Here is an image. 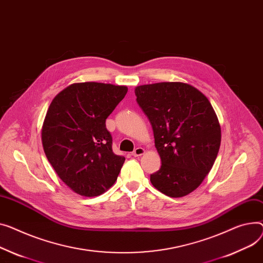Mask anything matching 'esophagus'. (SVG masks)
<instances>
[{"label": "esophagus", "mask_w": 263, "mask_h": 263, "mask_svg": "<svg viewBox=\"0 0 263 263\" xmlns=\"http://www.w3.org/2000/svg\"><path fill=\"white\" fill-rule=\"evenodd\" d=\"M144 153H145V149H144V148L137 147L131 154H132L133 156H141V155H143Z\"/></svg>", "instance_id": "1"}]
</instances>
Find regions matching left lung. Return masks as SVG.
<instances>
[{"instance_id":"8db88e82","label":"left lung","mask_w":263,"mask_h":263,"mask_svg":"<svg viewBox=\"0 0 263 263\" xmlns=\"http://www.w3.org/2000/svg\"><path fill=\"white\" fill-rule=\"evenodd\" d=\"M136 101L150 120L162 161L152 185L171 198L197 189L213 168L221 144V128L211 102L183 82L136 86Z\"/></svg>"}]
</instances>
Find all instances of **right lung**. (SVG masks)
<instances>
[{
	"label": "right lung",
	"mask_w": 263,
	"mask_h": 263,
	"mask_svg": "<svg viewBox=\"0 0 263 263\" xmlns=\"http://www.w3.org/2000/svg\"><path fill=\"white\" fill-rule=\"evenodd\" d=\"M127 92L124 85L74 83L47 110L41 133L45 155L59 178L80 196L103 194L125 163L112 150L106 119Z\"/></svg>",
	"instance_id": "add662e5"
}]
</instances>
